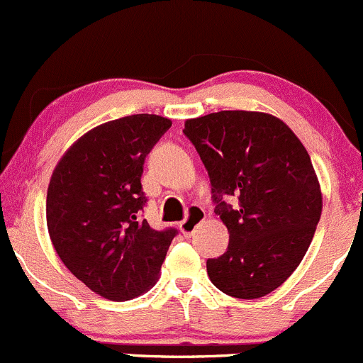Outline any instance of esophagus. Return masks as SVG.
<instances>
[{
	"instance_id": "34e87169",
	"label": "esophagus",
	"mask_w": 363,
	"mask_h": 363,
	"mask_svg": "<svg viewBox=\"0 0 363 363\" xmlns=\"http://www.w3.org/2000/svg\"><path fill=\"white\" fill-rule=\"evenodd\" d=\"M204 220V211L203 208L199 206H190L186 217L180 222V231L185 236H190L194 231H196L197 225Z\"/></svg>"
}]
</instances>
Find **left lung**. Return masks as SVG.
Returning <instances> with one entry per match:
<instances>
[{"label":"left lung","instance_id":"left-lung-1","mask_svg":"<svg viewBox=\"0 0 363 363\" xmlns=\"http://www.w3.org/2000/svg\"><path fill=\"white\" fill-rule=\"evenodd\" d=\"M183 134L206 167L215 213L229 231L228 250L206 261L210 281L235 298L268 295L296 270L321 217L307 150L284 121L254 111L186 120Z\"/></svg>","mask_w":363,"mask_h":363}]
</instances>
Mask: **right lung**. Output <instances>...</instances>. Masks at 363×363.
Here are the masks:
<instances>
[{"mask_svg": "<svg viewBox=\"0 0 363 363\" xmlns=\"http://www.w3.org/2000/svg\"><path fill=\"white\" fill-rule=\"evenodd\" d=\"M171 120L132 114L82 135L56 166L48 189V229L65 267L114 302L155 284L178 231L143 218L145 160Z\"/></svg>", "mask_w": 363, "mask_h": 363, "instance_id": "add662e5", "label": "right lung"}]
</instances>
